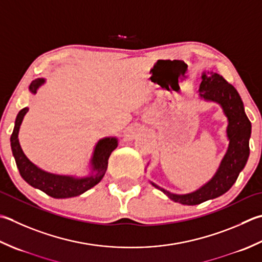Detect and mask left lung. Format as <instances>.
I'll use <instances>...</instances> for the list:
<instances>
[{"label":"left lung","mask_w":262,"mask_h":262,"mask_svg":"<svg viewBox=\"0 0 262 262\" xmlns=\"http://www.w3.org/2000/svg\"><path fill=\"white\" fill-rule=\"evenodd\" d=\"M199 95L203 100L218 103L228 120L226 134L229 144L216 173L203 186L187 194L170 193L151 182L153 186L160 189L173 202L185 206H195L226 193L236 182L239 172L247 165L250 155L251 122L245 115L242 99L235 87L227 83L219 74L207 71L202 74Z\"/></svg>","instance_id":"8db88e82"}]
</instances>
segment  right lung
<instances>
[{
    "instance_id": "right-lung-1",
    "label": "right lung",
    "mask_w": 262,
    "mask_h": 262,
    "mask_svg": "<svg viewBox=\"0 0 262 262\" xmlns=\"http://www.w3.org/2000/svg\"><path fill=\"white\" fill-rule=\"evenodd\" d=\"M45 83L44 78H37L29 85V91L32 94L37 93V90ZM28 107H24L19 111L15 118L14 128L11 138V148L15 163L19 169L21 177L30 186L38 188L40 191L54 199H68L78 196L90 188L95 186L101 182L107 168V160L111 152L118 146L117 137H104L96 143L93 155L90 161L91 172L84 177H76L69 175H58L45 171L38 168L26 157L18 140L19 129L21 126L25 115L28 112Z\"/></svg>"
}]
</instances>
